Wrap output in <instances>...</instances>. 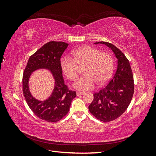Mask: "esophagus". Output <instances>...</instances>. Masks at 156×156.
Masks as SVG:
<instances>
[{
	"label": "esophagus",
	"instance_id": "1",
	"mask_svg": "<svg viewBox=\"0 0 156 156\" xmlns=\"http://www.w3.org/2000/svg\"><path fill=\"white\" fill-rule=\"evenodd\" d=\"M84 93V92H77V96H81V95H83Z\"/></svg>",
	"mask_w": 156,
	"mask_h": 156
}]
</instances>
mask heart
I'll return each mask as SVG.
<instances>
[{"label":"heart","instance_id":"heart-1","mask_svg":"<svg viewBox=\"0 0 156 156\" xmlns=\"http://www.w3.org/2000/svg\"><path fill=\"white\" fill-rule=\"evenodd\" d=\"M83 65L84 74L75 82L73 87L85 92L93 88L96 83H106L112 74L114 64L109 54L91 46L81 47L72 52V58L66 56L60 60L61 69L70 80L77 78L79 66Z\"/></svg>","mask_w":156,"mask_h":156}]
</instances>
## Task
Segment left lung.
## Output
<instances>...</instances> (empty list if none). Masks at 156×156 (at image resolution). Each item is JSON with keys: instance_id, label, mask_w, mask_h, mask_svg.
<instances>
[{"instance_id": "8db88e82", "label": "left lung", "mask_w": 156, "mask_h": 156, "mask_svg": "<svg viewBox=\"0 0 156 156\" xmlns=\"http://www.w3.org/2000/svg\"><path fill=\"white\" fill-rule=\"evenodd\" d=\"M105 44L111 49L118 60L117 69L107 85L94 94L88 109L97 119L104 122L120 116L130 104L134 92L133 73L129 60L116 46L105 41L94 44Z\"/></svg>"}]
</instances>
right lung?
I'll use <instances>...</instances> for the list:
<instances>
[{"label": "right lung", "mask_w": 156, "mask_h": 156, "mask_svg": "<svg viewBox=\"0 0 156 156\" xmlns=\"http://www.w3.org/2000/svg\"><path fill=\"white\" fill-rule=\"evenodd\" d=\"M68 44L62 41H49L30 56L23 77V93L28 105L40 119L56 122L68 114L76 92L69 90L64 84L60 58ZM40 69L49 70L55 79V86L51 96L44 101L32 95L29 88L31 74Z\"/></svg>", "instance_id": "add662e5"}]
</instances>
